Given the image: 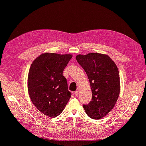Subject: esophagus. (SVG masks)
Segmentation results:
<instances>
[{"label": "esophagus", "instance_id": "34e87169", "mask_svg": "<svg viewBox=\"0 0 146 146\" xmlns=\"http://www.w3.org/2000/svg\"><path fill=\"white\" fill-rule=\"evenodd\" d=\"M79 92L78 90H76V91H75L74 92V95H75V96H76L79 95Z\"/></svg>", "mask_w": 146, "mask_h": 146}]
</instances>
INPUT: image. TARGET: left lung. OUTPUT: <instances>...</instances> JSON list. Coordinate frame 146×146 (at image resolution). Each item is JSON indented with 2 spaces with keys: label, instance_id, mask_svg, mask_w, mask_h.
Segmentation results:
<instances>
[{
  "label": "left lung",
  "instance_id": "8db88e82",
  "mask_svg": "<svg viewBox=\"0 0 146 146\" xmlns=\"http://www.w3.org/2000/svg\"><path fill=\"white\" fill-rule=\"evenodd\" d=\"M88 77L92 93V101L83 105L88 115L92 119H101L113 108L120 91L118 69L107 55L97 52L76 57Z\"/></svg>",
  "mask_w": 146,
  "mask_h": 146
}]
</instances>
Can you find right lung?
I'll return each mask as SVG.
<instances>
[{
  "instance_id": "add662e5",
  "label": "right lung",
  "mask_w": 146,
  "mask_h": 146,
  "mask_svg": "<svg viewBox=\"0 0 146 146\" xmlns=\"http://www.w3.org/2000/svg\"><path fill=\"white\" fill-rule=\"evenodd\" d=\"M72 58L71 54L44 53L31 66L28 77L29 97L45 115H59L71 97L63 72Z\"/></svg>"
}]
</instances>
